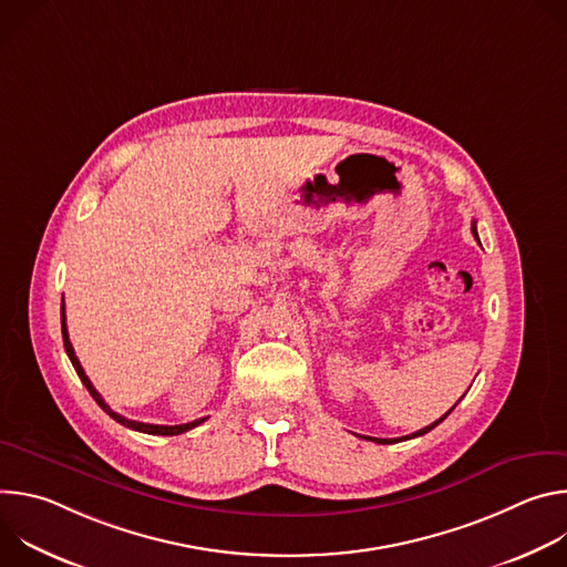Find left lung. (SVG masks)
I'll list each match as a JSON object with an SVG mask.
<instances>
[{
    "label": "left lung",
    "instance_id": "8db88e82",
    "mask_svg": "<svg viewBox=\"0 0 567 567\" xmlns=\"http://www.w3.org/2000/svg\"><path fill=\"white\" fill-rule=\"evenodd\" d=\"M471 230H473V235H475V239H477V230H475V224H473V228H471ZM453 409H455V406H453ZM453 409H451V411H453ZM451 411H449V413H451ZM449 413H446V415H442V417H440L437 422H433L431 426H426V429H422V431H417V433H413V435H406V437H396V440H374V437H365V440H374L377 444H394V442H403V440H413V437H420V435H426L429 431H433V429H435L440 422H444V420L449 417Z\"/></svg>",
    "mask_w": 567,
    "mask_h": 567
}]
</instances>
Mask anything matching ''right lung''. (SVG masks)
Segmentation results:
<instances>
[{"label": "right lung", "mask_w": 567, "mask_h": 567, "mask_svg": "<svg viewBox=\"0 0 567 567\" xmlns=\"http://www.w3.org/2000/svg\"><path fill=\"white\" fill-rule=\"evenodd\" d=\"M60 320H62V341H64V350H66V357H69V361H71V365H73V370L78 372V377H80V381L85 383V388L90 390V394L96 399V403L99 406L112 417V420H116L118 424H123V426H127V429H132V431H138V433H147V435H182V433H186V431H190V429H195V426H199L202 422H206V417H202V420H195V422H188V424H177V426H158V424H143V422H134V420H127V417H123V415H118V413H114L107 403H105V399L101 396V392L92 385V381H90V377L85 374V370H83V365H80V361H78V357H75V352H73V348H71V341H69V332H66V316H64V298H62V311H60Z\"/></svg>", "instance_id": "obj_1"}]
</instances>
